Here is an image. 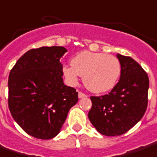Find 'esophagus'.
<instances>
[{
	"label": "esophagus",
	"mask_w": 157,
	"mask_h": 157,
	"mask_svg": "<svg viewBox=\"0 0 157 157\" xmlns=\"http://www.w3.org/2000/svg\"><path fill=\"white\" fill-rule=\"evenodd\" d=\"M78 96H79V98H84V97H87V95H86V94H84V93H82V91H79Z\"/></svg>",
	"instance_id": "obj_1"
}]
</instances>
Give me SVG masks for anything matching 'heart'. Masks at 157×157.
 Instances as JSON below:
<instances>
[{
    "label": "heart",
    "mask_w": 157,
    "mask_h": 157,
    "mask_svg": "<svg viewBox=\"0 0 157 157\" xmlns=\"http://www.w3.org/2000/svg\"><path fill=\"white\" fill-rule=\"evenodd\" d=\"M121 63L114 56L104 53L83 51L71 60V66H64L62 73L69 85L75 86L79 75L83 83L94 93H103L116 86L121 75Z\"/></svg>",
    "instance_id": "heart-1"
}]
</instances>
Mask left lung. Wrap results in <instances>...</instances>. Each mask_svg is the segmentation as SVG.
I'll return each mask as SVG.
<instances>
[{"mask_svg": "<svg viewBox=\"0 0 157 157\" xmlns=\"http://www.w3.org/2000/svg\"><path fill=\"white\" fill-rule=\"evenodd\" d=\"M121 63L119 82L109 94L91 96L89 119L101 135L121 136L144 115L148 106L149 76L131 57L117 55Z\"/></svg>", "mask_w": 157, "mask_h": 157, "instance_id": "1", "label": "left lung"}]
</instances>
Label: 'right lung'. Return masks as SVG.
Instances as JSON below:
<instances>
[{"instance_id":"right-lung-1","label":"right lung","mask_w":157,"mask_h":157,"mask_svg":"<svg viewBox=\"0 0 157 157\" xmlns=\"http://www.w3.org/2000/svg\"><path fill=\"white\" fill-rule=\"evenodd\" d=\"M63 47H41L26 52L8 76V108L14 121L38 139L58 135L78 92L62 80Z\"/></svg>"}]
</instances>
